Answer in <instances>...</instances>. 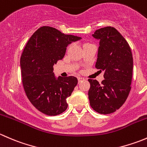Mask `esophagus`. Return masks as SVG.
I'll list each match as a JSON object with an SVG mask.
<instances>
[{
	"instance_id": "1",
	"label": "esophagus",
	"mask_w": 147,
	"mask_h": 147,
	"mask_svg": "<svg viewBox=\"0 0 147 147\" xmlns=\"http://www.w3.org/2000/svg\"><path fill=\"white\" fill-rule=\"evenodd\" d=\"M78 82H80L81 81H82V80H84V78H81V77H78Z\"/></svg>"
}]
</instances>
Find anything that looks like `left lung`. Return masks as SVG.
<instances>
[{
  "mask_svg": "<svg viewBox=\"0 0 147 147\" xmlns=\"http://www.w3.org/2000/svg\"><path fill=\"white\" fill-rule=\"evenodd\" d=\"M92 36L100 40L95 67L104 71L105 80L99 83L89 79L90 106L100 114L107 115L119 109L131 90L133 57L124 37L115 28L97 30Z\"/></svg>",
  "mask_w": 147,
  "mask_h": 147,
  "instance_id": "left-lung-1",
  "label": "left lung"
}]
</instances>
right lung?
<instances>
[{"label":"right lung","mask_w":147,"mask_h":147,"mask_svg":"<svg viewBox=\"0 0 147 147\" xmlns=\"http://www.w3.org/2000/svg\"><path fill=\"white\" fill-rule=\"evenodd\" d=\"M80 39L42 26L34 32L23 50L20 68L25 92L32 105L45 115L55 116L67 108L66 99L78 79L72 76L56 79L53 65L63 58L69 44Z\"/></svg>","instance_id":"add662e5"}]
</instances>
